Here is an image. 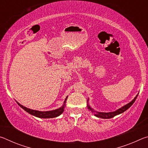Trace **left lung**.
<instances>
[{"instance_id": "1", "label": "left lung", "mask_w": 148, "mask_h": 148, "mask_svg": "<svg viewBox=\"0 0 148 148\" xmlns=\"http://www.w3.org/2000/svg\"><path fill=\"white\" fill-rule=\"evenodd\" d=\"M137 97H138V95L131 102H129V104L125 105L124 106H123L122 108H121L117 110L116 111L112 112H108V113H104V112H97V113L95 114V116L98 117H101V118H103V119L112 118V117H114V116H117V115L121 114V113H123V112H124L125 111H126L127 110H128L129 108L131 107L132 104H133L135 101H136ZM87 106H88V108L91 110L92 112H95V111H93V110H92L91 108L89 106V105H87Z\"/></svg>"}]
</instances>
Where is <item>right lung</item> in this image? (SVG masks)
<instances>
[{"label":"right lung","instance_id":"right-lung-1","mask_svg":"<svg viewBox=\"0 0 148 148\" xmlns=\"http://www.w3.org/2000/svg\"><path fill=\"white\" fill-rule=\"evenodd\" d=\"M66 99H67V97L64 102L63 106L60 108L55 110H52V111H48V112H40V111H38V110H31V109L27 108L23 106H22L21 104H20L19 103H18V102H17V103L18 104V105L20 107L22 108L24 110H25V111L27 112H28L29 114L32 115V116L40 117V118H53V117H56L57 116H60V115L64 112V108L65 107V103H66Z\"/></svg>","mask_w":148,"mask_h":148}]
</instances>
